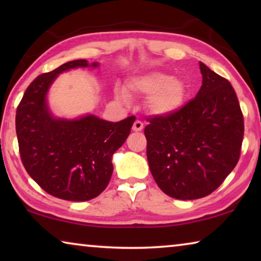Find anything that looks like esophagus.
I'll list each match as a JSON object with an SVG mask.
<instances>
[{
	"instance_id": "obj_1",
	"label": "esophagus",
	"mask_w": 261,
	"mask_h": 261,
	"mask_svg": "<svg viewBox=\"0 0 261 261\" xmlns=\"http://www.w3.org/2000/svg\"><path fill=\"white\" fill-rule=\"evenodd\" d=\"M143 129H144V124H143V122H141V121L137 120L134 123V125H132V130L136 131V132H139V131L143 130Z\"/></svg>"
}]
</instances>
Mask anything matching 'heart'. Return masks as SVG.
<instances>
[{
  "label": "heart",
  "mask_w": 261,
  "mask_h": 261,
  "mask_svg": "<svg viewBox=\"0 0 261 261\" xmlns=\"http://www.w3.org/2000/svg\"><path fill=\"white\" fill-rule=\"evenodd\" d=\"M188 88L182 79L161 71H149L127 79L125 88H115V96L129 102L130 96H146L149 112L156 115H170L183 107Z\"/></svg>",
  "instance_id": "b5f03b06"
}]
</instances>
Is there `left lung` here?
Here are the masks:
<instances>
[{"instance_id": "left-lung-1", "label": "left lung", "mask_w": 261, "mask_h": 261, "mask_svg": "<svg viewBox=\"0 0 261 261\" xmlns=\"http://www.w3.org/2000/svg\"><path fill=\"white\" fill-rule=\"evenodd\" d=\"M202 85L178 112L149 118L145 127L149 170L171 198L199 199L236 167L244 135L237 95L226 78L199 62Z\"/></svg>"}]
</instances>
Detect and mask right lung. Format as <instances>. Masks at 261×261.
<instances>
[{
  "mask_svg": "<svg viewBox=\"0 0 261 261\" xmlns=\"http://www.w3.org/2000/svg\"><path fill=\"white\" fill-rule=\"evenodd\" d=\"M96 67L98 62L76 60L40 74L17 108L21 162L42 190L60 199L86 201L107 188L113 154L124 144L136 120L130 116L114 123L92 114L70 120L51 114L47 94L57 76L71 69Z\"/></svg>",
  "mask_w": 261,
  "mask_h": 261,
  "instance_id": "add662e5",
  "label": "right lung"
}]
</instances>
